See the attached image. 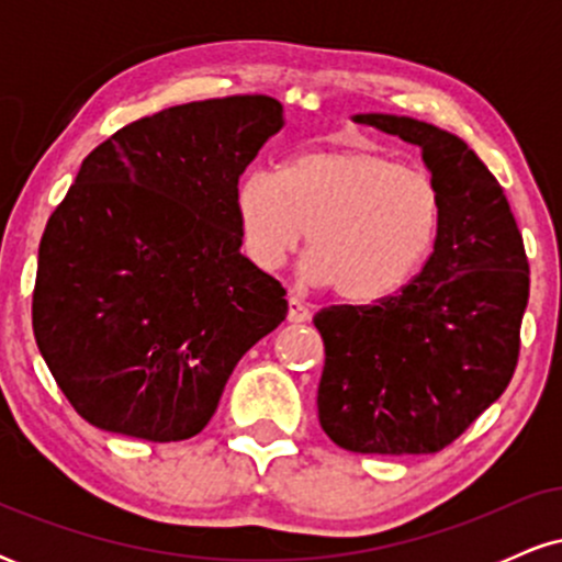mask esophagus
<instances>
[{"label":"esophagus","instance_id":"34e87169","mask_svg":"<svg viewBox=\"0 0 562 562\" xmlns=\"http://www.w3.org/2000/svg\"><path fill=\"white\" fill-rule=\"evenodd\" d=\"M288 319L290 322H308L312 319V308L306 306V301L301 295L290 293L288 295Z\"/></svg>","mask_w":562,"mask_h":562}]
</instances>
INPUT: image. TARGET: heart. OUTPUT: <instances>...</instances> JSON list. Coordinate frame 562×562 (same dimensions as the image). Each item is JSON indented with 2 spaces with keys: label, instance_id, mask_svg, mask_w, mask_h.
<instances>
[{
  "label": "heart",
  "instance_id": "obj_1",
  "mask_svg": "<svg viewBox=\"0 0 562 562\" xmlns=\"http://www.w3.org/2000/svg\"><path fill=\"white\" fill-rule=\"evenodd\" d=\"M232 209L256 267L280 269L308 235V277L351 303L402 293L443 227L434 173L364 145L299 153L277 173L245 171Z\"/></svg>",
  "mask_w": 562,
  "mask_h": 562
}]
</instances>
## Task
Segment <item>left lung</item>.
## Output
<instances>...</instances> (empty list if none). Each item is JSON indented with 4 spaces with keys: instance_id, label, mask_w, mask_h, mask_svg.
Listing matches in <instances>:
<instances>
[{
    "instance_id": "left-lung-1",
    "label": "left lung",
    "mask_w": 562,
    "mask_h": 562,
    "mask_svg": "<svg viewBox=\"0 0 562 562\" xmlns=\"http://www.w3.org/2000/svg\"><path fill=\"white\" fill-rule=\"evenodd\" d=\"M357 124L423 150L443 192V227L423 272L391 299L330 306L319 425L357 454H434L507 389L518 364L528 259L505 190L454 134L406 115Z\"/></svg>"
}]
</instances>
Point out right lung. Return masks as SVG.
Here are the masks:
<instances>
[{"mask_svg": "<svg viewBox=\"0 0 562 562\" xmlns=\"http://www.w3.org/2000/svg\"><path fill=\"white\" fill-rule=\"evenodd\" d=\"M282 124L267 94L187 102L83 158L38 245L34 338L94 428L169 443L214 417L285 288L240 254L232 192Z\"/></svg>", "mask_w": 562, "mask_h": 562, "instance_id": "obj_1", "label": "right lung"}]
</instances>
